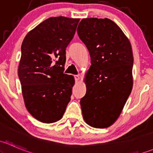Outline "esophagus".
Instances as JSON below:
<instances>
[{
  "label": "esophagus",
  "mask_w": 153,
  "mask_h": 153,
  "mask_svg": "<svg viewBox=\"0 0 153 153\" xmlns=\"http://www.w3.org/2000/svg\"><path fill=\"white\" fill-rule=\"evenodd\" d=\"M80 78H81V75H75V81H76V82H78V81H79Z\"/></svg>",
  "instance_id": "1"
}]
</instances>
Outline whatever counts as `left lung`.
<instances>
[{
  "label": "left lung",
  "instance_id": "8db88e82",
  "mask_svg": "<svg viewBox=\"0 0 153 153\" xmlns=\"http://www.w3.org/2000/svg\"><path fill=\"white\" fill-rule=\"evenodd\" d=\"M77 32L91 58L86 95L80 101L83 118L92 127H109L120 116L132 89L130 41L108 18H84Z\"/></svg>",
  "mask_w": 153,
  "mask_h": 153
}]
</instances>
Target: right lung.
Segmentation results:
<instances>
[{"mask_svg": "<svg viewBox=\"0 0 153 153\" xmlns=\"http://www.w3.org/2000/svg\"><path fill=\"white\" fill-rule=\"evenodd\" d=\"M79 21L49 18L29 31L23 41L18 66L23 98L28 112L41 122L59 121L71 100L75 78L64 73L66 48Z\"/></svg>", "mask_w": 153, "mask_h": 153, "instance_id": "obj_1", "label": "right lung"}]
</instances>
